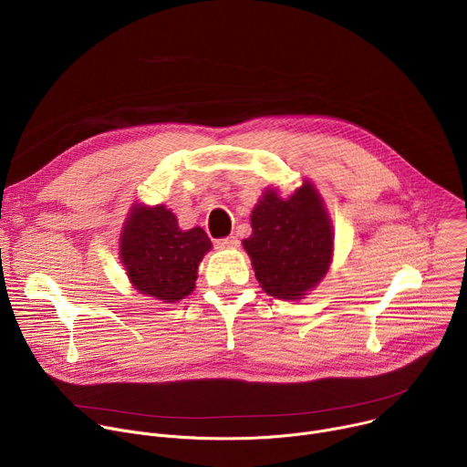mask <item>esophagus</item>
Instances as JSON below:
<instances>
[{
  "label": "esophagus",
  "instance_id": "esophagus-1",
  "mask_svg": "<svg viewBox=\"0 0 467 467\" xmlns=\"http://www.w3.org/2000/svg\"><path fill=\"white\" fill-rule=\"evenodd\" d=\"M238 244H240V242H238L236 236H229V238L216 240V247H218V249H236Z\"/></svg>",
  "mask_w": 467,
  "mask_h": 467
}]
</instances>
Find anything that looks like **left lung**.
Returning a JSON list of instances; mask_svg holds the SVG:
<instances>
[{"mask_svg": "<svg viewBox=\"0 0 467 467\" xmlns=\"http://www.w3.org/2000/svg\"><path fill=\"white\" fill-rule=\"evenodd\" d=\"M251 229L242 245L265 294L296 301L323 281L335 254V229L314 182L303 179L288 197L275 186L264 188Z\"/></svg>", "mask_w": 467, "mask_h": 467, "instance_id": "left-lung-1", "label": "left lung"}]
</instances>
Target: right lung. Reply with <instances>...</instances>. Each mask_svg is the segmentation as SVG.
I'll return each mask as SVG.
<instances>
[{
	"mask_svg": "<svg viewBox=\"0 0 467 467\" xmlns=\"http://www.w3.org/2000/svg\"><path fill=\"white\" fill-rule=\"evenodd\" d=\"M213 242L202 227L182 231L166 205L132 203L119 233V262L132 288L177 303L195 288L197 270Z\"/></svg>",
	"mask_w": 467,
	"mask_h": 467,
	"instance_id": "right-lung-1",
	"label": "right lung"
}]
</instances>
